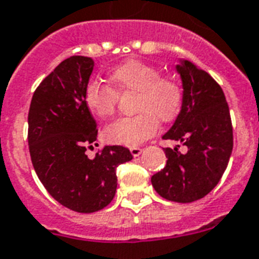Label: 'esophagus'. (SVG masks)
Masks as SVG:
<instances>
[{"mask_svg":"<svg viewBox=\"0 0 259 259\" xmlns=\"http://www.w3.org/2000/svg\"><path fill=\"white\" fill-rule=\"evenodd\" d=\"M130 153H132V155H133V157H138V155L142 153V149L134 146V148H130Z\"/></svg>","mask_w":259,"mask_h":259,"instance_id":"1","label":"esophagus"}]
</instances>
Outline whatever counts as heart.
<instances>
[{
	"label": "heart",
	"mask_w": 259,
	"mask_h": 259,
	"mask_svg": "<svg viewBox=\"0 0 259 259\" xmlns=\"http://www.w3.org/2000/svg\"><path fill=\"white\" fill-rule=\"evenodd\" d=\"M159 71L137 60L126 61L110 71L109 78L119 93H136L134 117L119 118L105 129L106 141L113 144L137 146L150 138L158 121L171 122L184 105V90L176 79L159 77ZM83 101L88 110L97 118L108 119L113 115L117 93L101 82L86 86Z\"/></svg>",
	"instance_id": "b5f03b06"
}]
</instances>
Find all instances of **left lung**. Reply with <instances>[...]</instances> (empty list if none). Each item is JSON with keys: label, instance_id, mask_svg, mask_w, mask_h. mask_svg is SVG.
I'll list each match as a JSON object with an SVG mask.
<instances>
[{"label": "left lung", "instance_id": "8db88e82", "mask_svg": "<svg viewBox=\"0 0 259 259\" xmlns=\"http://www.w3.org/2000/svg\"><path fill=\"white\" fill-rule=\"evenodd\" d=\"M184 89V105L163 140L178 141L186 153L163 149L166 166L151 177L162 198L189 203L209 194L224 176L233 150V126L221 86L188 60L176 65Z\"/></svg>", "mask_w": 259, "mask_h": 259}]
</instances>
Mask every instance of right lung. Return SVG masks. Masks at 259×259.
I'll return each instance as SVG.
<instances>
[{
	"instance_id": "1",
	"label": "right lung",
	"mask_w": 259,
	"mask_h": 259,
	"mask_svg": "<svg viewBox=\"0 0 259 259\" xmlns=\"http://www.w3.org/2000/svg\"><path fill=\"white\" fill-rule=\"evenodd\" d=\"M90 57L62 61L35 89L27 115V141L35 173L57 202L78 213H94L114 198L117 166L133 159L123 146H105L93 159L97 123L83 94L93 71Z\"/></svg>"
}]
</instances>
